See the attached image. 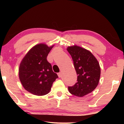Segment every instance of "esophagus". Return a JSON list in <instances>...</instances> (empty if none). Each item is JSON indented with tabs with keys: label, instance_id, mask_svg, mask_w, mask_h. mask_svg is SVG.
Returning <instances> with one entry per match:
<instances>
[{
	"label": "esophagus",
	"instance_id": "34e87169",
	"mask_svg": "<svg viewBox=\"0 0 124 124\" xmlns=\"http://www.w3.org/2000/svg\"><path fill=\"white\" fill-rule=\"evenodd\" d=\"M57 75H58V76H59V78H61L62 77V72H59V73H57Z\"/></svg>",
	"mask_w": 124,
	"mask_h": 124
}]
</instances>
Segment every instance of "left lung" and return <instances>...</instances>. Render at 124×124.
<instances>
[{"label": "left lung", "mask_w": 124, "mask_h": 124, "mask_svg": "<svg viewBox=\"0 0 124 124\" xmlns=\"http://www.w3.org/2000/svg\"><path fill=\"white\" fill-rule=\"evenodd\" d=\"M67 51L72 57L77 75V82L68 87L70 93L83 97L96 88L100 80L101 69L99 62L91 52L82 47L69 46Z\"/></svg>", "instance_id": "8db88e82"}]
</instances>
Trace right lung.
I'll return each instance as SVG.
<instances>
[{
  "mask_svg": "<svg viewBox=\"0 0 124 124\" xmlns=\"http://www.w3.org/2000/svg\"><path fill=\"white\" fill-rule=\"evenodd\" d=\"M53 46L48 47L45 44L36 45L29 50L20 64L18 75L21 83L25 90L35 95L48 94L58 78L47 60Z\"/></svg>",
  "mask_w": 124,
  "mask_h": 124,
  "instance_id": "1",
  "label": "right lung"
}]
</instances>
